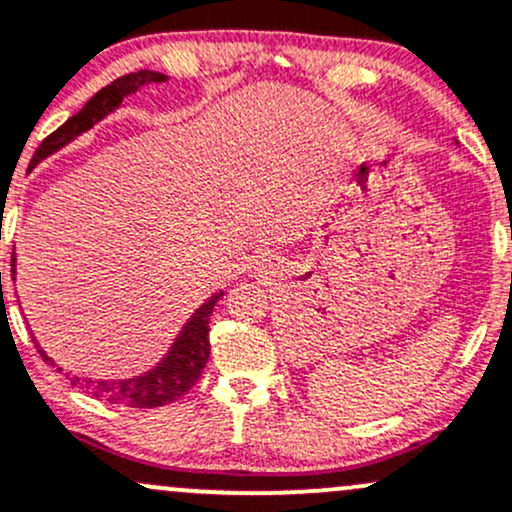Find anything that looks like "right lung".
Returning a JSON list of instances; mask_svg holds the SVG:
<instances>
[{"instance_id": "1", "label": "right lung", "mask_w": 512, "mask_h": 512, "mask_svg": "<svg viewBox=\"0 0 512 512\" xmlns=\"http://www.w3.org/2000/svg\"><path fill=\"white\" fill-rule=\"evenodd\" d=\"M167 77L162 72H153V70H138L131 72V75H123L119 80H114L111 84H106L104 89H99L87 104L77 111L75 116H70L58 131H53L50 136L38 145V150L33 153L31 167H36L38 162L46 160L48 155H53L55 150H60L63 145L75 140L80 133L89 131L94 123L104 119L106 114L116 109L121 104L123 97L128 94L138 92L143 84H153V82H165ZM14 257H11V277H14L16 265ZM0 284H2V272H0ZM223 296V291L213 294L199 311L189 318V323L184 325L179 338L174 340L172 350L167 352V357L157 364L155 369H150L148 374L138 376V379H128V381H92V379H77L75 376V386H80L87 393H92L94 398H106L109 403H121V406L128 408H157V406H167V403L177 401L179 396H184L192 386L199 381L201 372H204L206 362H209V320L213 313V306H216L218 299ZM38 347V345H36ZM41 357L46 362L53 364L46 352L38 347Z\"/></svg>"}]
</instances>
